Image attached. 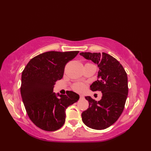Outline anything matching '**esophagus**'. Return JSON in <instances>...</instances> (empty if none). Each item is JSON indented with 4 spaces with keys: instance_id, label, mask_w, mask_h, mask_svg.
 I'll use <instances>...</instances> for the list:
<instances>
[{
    "instance_id": "obj_1",
    "label": "esophagus",
    "mask_w": 151,
    "mask_h": 151,
    "mask_svg": "<svg viewBox=\"0 0 151 151\" xmlns=\"http://www.w3.org/2000/svg\"><path fill=\"white\" fill-rule=\"evenodd\" d=\"M83 97H84V96L83 95H80V98H83Z\"/></svg>"
}]
</instances>
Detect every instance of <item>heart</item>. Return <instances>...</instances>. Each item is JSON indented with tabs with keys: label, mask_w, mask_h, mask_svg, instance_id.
<instances>
[{
	"label": "heart",
	"mask_w": 151,
	"mask_h": 151,
	"mask_svg": "<svg viewBox=\"0 0 151 151\" xmlns=\"http://www.w3.org/2000/svg\"><path fill=\"white\" fill-rule=\"evenodd\" d=\"M84 88H85V86L83 84H82V83H77V84H75L73 86V90H75V91H77V92H82V91H84Z\"/></svg>",
	"instance_id": "1"
}]
</instances>
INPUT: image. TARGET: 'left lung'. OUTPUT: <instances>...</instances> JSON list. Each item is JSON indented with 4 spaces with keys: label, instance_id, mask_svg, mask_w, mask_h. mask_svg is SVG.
<instances>
[{
    "label": "left lung",
    "instance_id": "8db88e82",
    "mask_svg": "<svg viewBox=\"0 0 151 151\" xmlns=\"http://www.w3.org/2000/svg\"><path fill=\"white\" fill-rule=\"evenodd\" d=\"M80 55L97 65L98 80L93 82L90 89L102 93L99 101L85 97L89 108L82 112V121L93 129H107L117 121L124 110L129 92L127 73L116 59L105 52H81Z\"/></svg>",
    "mask_w": 151,
    "mask_h": 151
}]
</instances>
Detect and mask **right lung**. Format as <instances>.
Segmentation results:
<instances>
[{
    "instance_id": "obj_1",
    "label": "right lung",
    "mask_w": 151,
    "mask_h": 151,
    "mask_svg": "<svg viewBox=\"0 0 151 151\" xmlns=\"http://www.w3.org/2000/svg\"><path fill=\"white\" fill-rule=\"evenodd\" d=\"M78 52L49 51L40 54L31 59L22 71V102L30 120L40 129L49 132L60 129L65 123L67 108L79 99V95L72 91L67 95L53 92L56 82L63 77L66 63Z\"/></svg>"
}]
</instances>
